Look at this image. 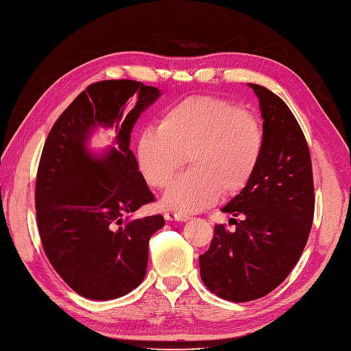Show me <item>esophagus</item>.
<instances>
[{
  "mask_svg": "<svg viewBox=\"0 0 351 351\" xmlns=\"http://www.w3.org/2000/svg\"><path fill=\"white\" fill-rule=\"evenodd\" d=\"M164 217H165V220H168V221H174V220H176V221H186V220L191 219L189 216L180 215V213H173V211L165 213Z\"/></svg>",
  "mask_w": 351,
  "mask_h": 351,
  "instance_id": "obj_1",
  "label": "esophagus"
}]
</instances>
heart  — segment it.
<instances>
[{"label":"heart","instance_id":"1","mask_svg":"<svg viewBox=\"0 0 351 351\" xmlns=\"http://www.w3.org/2000/svg\"><path fill=\"white\" fill-rule=\"evenodd\" d=\"M263 132L258 119L237 102L215 97H191L168 107L159 128L138 138L136 158L147 183L158 189L189 159L191 171L165 193L167 208L195 213L247 189L261 164Z\"/></svg>","mask_w":351,"mask_h":351}]
</instances>
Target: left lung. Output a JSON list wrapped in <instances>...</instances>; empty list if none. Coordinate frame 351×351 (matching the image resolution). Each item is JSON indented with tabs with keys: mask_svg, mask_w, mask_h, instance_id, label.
Segmentation results:
<instances>
[{
	"mask_svg": "<svg viewBox=\"0 0 351 351\" xmlns=\"http://www.w3.org/2000/svg\"><path fill=\"white\" fill-rule=\"evenodd\" d=\"M263 119V150L252 183L221 211L234 230L215 226L199 256L204 285L232 302L254 301L290 274L304 252L314 217L308 144L296 117L274 92L249 83Z\"/></svg>",
	"mask_w": 351,
	"mask_h": 351,
	"instance_id": "obj_1",
	"label": "left lung"
}]
</instances>
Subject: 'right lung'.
I'll return each mask as SVG.
<instances>
[{
    "label": "right lung",
    "instance_id": "1",
    "mask_svg": "<svg viewBox=\"0 0 351 351\" xmlns=\"http://www.w3.org/2000/svg\"><path fill=\"white\" fill-rule=\"evenodd\" d=\"M160 95L134 80L93 83L58 117L43 147L36 184L43 249L83 298L125 296L146 276L149 240L165 220L132 219L155 196L130 146L135 122ZM132 99L136 106L128 112ZM98 127L114 131L113 147H90Z\"/></svg>",
    "mask_w": 351,
    "mask_h": 351
}]
</instances>
